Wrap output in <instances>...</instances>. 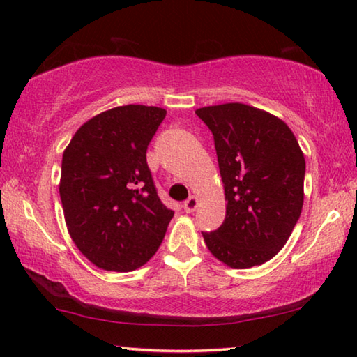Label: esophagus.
<instances>
[{"instance_id": "esophagus-1", "label": "esophagus", "mask_w": 357, "mask_h": 357, "mask_svg": "<svg viewBox=\"0 0 357 357\" xmlns=\"http://www.w3.org/2000/svg\"><path fill=\"white\" fill-rule=\"evenodd\" d=\"M183 208H184L185 213H193V211H195V209L198 208V198H197L195 195L189 197V198H187V200L184 202Z\"/></svg>"}]
</instances>
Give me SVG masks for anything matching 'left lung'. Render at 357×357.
<instances>
[{
	"instance_id": "left-lung-1",
	"label": "left lung",
	"mask_w": 357,
	"mask_h": 357,
	"mask_svg": "<svg viewBox=\"0 0 357 357\" xmlns=\"http://www.w3.org/2000/svg\"><path fill=\"white\" fill-rule=\"evenodd\" d=\"M214 135L227 200L219 229L203 233L213 255L233 269L279 253L304 203V153L280 118L241 102L195 110Z\"/></svg>"
}]
</instances>
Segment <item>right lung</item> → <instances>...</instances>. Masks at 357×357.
<instances>
[{"instance_id": "1", "label": "right lung", "mask_w": 357, "mask_h": 357, "mask_svg": "<svg viewBox=\"0 0 357 357\" xmlns=\"http://www.w3.org/2000/svg\"><path fill=\"white\" fill-rule=\"evenodd\" d=\"M165 108L114 107L80 126L63 153L59 197L72 241L94 266L129 273L164 241L173 211L162 204L146 149Z\"/></svg>"}]
</instances>
